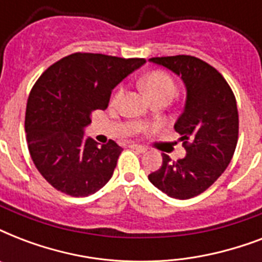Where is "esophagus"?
I'll list each match as a JSON object with an SVG mask.
<instances>
[{
    "label": "esophagus",
    "instance_id": "esophagus-1",
    "mask_svg": "<svg viewBox=\"0 0 262 262\" xmlns=\"http://www.w3.org/2000/svg\"><path fill=\"white\" fill-rule=\"evenodd\" d=\"M130 148H133V149H136V151H139V152L147 151V148L143 147V145H139V144H130Z\"/></svg>",
    "mask_w": 262,
    "mask_h": 262
}]
</instances>
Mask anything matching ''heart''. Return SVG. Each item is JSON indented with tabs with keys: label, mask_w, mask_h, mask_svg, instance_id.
<instances>
[{
	"label": "heart",
	"mask_w": 262,
	"mask_h": 262,
	"mask_svg": "<svg viewBox=\"0 0 262 262\" xmlns=\"http://www.w3.org/2000/svg\"><path fill=\"white\" fill-rule=\"evenodd\" d=\"M143 85L152 99L158 98V96H163V95L174 96L175 92H177L175 81L172 80L171 76L163 71H154L151 73H148L143 79ZM122 88H118L114 96H113V102H118L121 96H122Z\"/></svg>",
	"instance_id": "heart-1"
}]
</instances>
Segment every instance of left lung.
<instances>
[{
  "label": "left lung",
  "instance_id": "left-lung-1",
  "mask_svg": "<svg viewBox=\"0 0 262 262\" xmlns=\"http://www.w3.org/2000/svg\"><path fill=\"white\" fill-rule=\"evenodd\" d=\"M149 61L174 72L186 87L185 108L174 125L186 156L172 162L162 154V167L148 179L172 199H191L207 190L231 162L239 129L235 96L223 76L203 59L172 55Z\"/></svg>",
  "mask_w": 262,
  "mask_h": 262
}]
</instances>
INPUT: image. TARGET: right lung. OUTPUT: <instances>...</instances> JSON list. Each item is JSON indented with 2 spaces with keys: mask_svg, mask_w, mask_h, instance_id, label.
Returning a JSON list of instances; mask_svg holds the SVG:
<instances>
[{
  "mask_svg": "<svg viewBox=\"0 0 262 262\" xmlns=\"http://www.w3.org/2000/svg\"><path fill=\"white\" fill-rule=\"evenodd\" d=\"M144 63V58L75 53L35 83L26 110L28 151L57 190L87 197L110 181L122 148L113 140L99 147L84 127L94 111L106 110L111 91Z\"/></svg>",
  "mask_w": 262,
  "mask_h": 262,
  "instance_id": "right-lung-1",
  "label": "right lung"
}]
</instances>
